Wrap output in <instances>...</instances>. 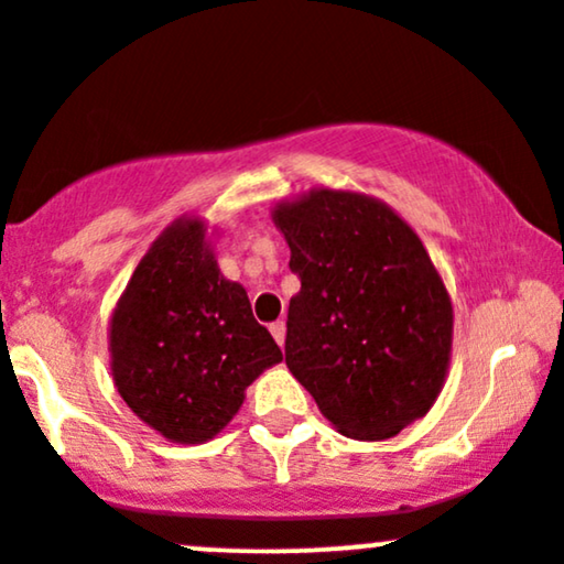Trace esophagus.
Segmentation results:
<instances>
[{
    "instance_id": "esophagus-1",
    "label": "esophagus",
    "mask_w": 564,
    "mask_h": 564,
    "mask_svg": "<svg viewBox=\"0 0 564 564\" xmlns=\"http://www.w3.org/2000/svg\"><path fill=\"white\" fill-rule=\"evenodd\" d=\"M270 334H273V339L283 347V341H286V321L270 323Z\"/></svg>"
}]
</instances>
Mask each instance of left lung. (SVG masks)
I'll list each match as a JSON object with an SVG mask.
<instances>
[{
    "label": "left lung",
    "instance_id": "left-lung-1",
    "mask_svg": "<svg viewBox=\"0 0 564 564\" xmlns=\"http://www.w3.org/2000/svg\"><path fill=\"white\" fill-rule=\"evenodd\" d=\"M302 289L286 366L355 440L394 437L435 405L451 366L453 302L422 238L384 200L313 187L273 206Z\"/></svg>",
    "mask_w": 564,
    "mask_h": 564
}]
</instances>
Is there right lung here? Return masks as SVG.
<instances>
[{"label":"right lung","instance_id":"obj_1","mask_svg":"<svg viewBox=\"0 0 564 564\" xmlns=\"http://www.w3.org/2000/svg\"><path fill=\"white\" fill-rule=\"evenodd\" d=\"M215 238L196 215L174 219L138 262L108 323L116 390L142 424L180 445L219 435L246 387L283 360L246 289L219 273Z\"/></svg>","mask_w":564,"mask_h":564}]
</instances>
